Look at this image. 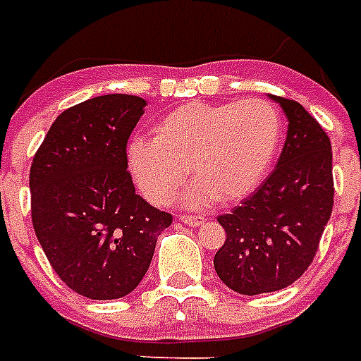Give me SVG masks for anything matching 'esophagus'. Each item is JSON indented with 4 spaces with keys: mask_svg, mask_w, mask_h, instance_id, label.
<instances>
[{
    "mask_svg": "<svg viewBox=\"0 0 361 361\" xmlns=\"http://www.w3.org/2000/svg\"><path fill=\"white\" fill-rule=\"evenodd\" d=\"M178 220L183 221V224H186V226L199 227L204 221V218L203 216H194V214H180L178 216Z\"/></svg>",
    "mask_w": 361,
    "mask_h": 361,
    "instance_id": "esophagus-1",
    "label": "esophagus"
}]
</instances>
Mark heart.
I'll return each mask as SVG.
<instances>
[{
	"mask_svg": "<svg viewBox=\"0 0 361 361\" xmlns=\"http://www.w3.org/2000/svg\"><path fill=\"white\" fill-rule=\"evenodd\" d=\"M283 125L278 109L261 99L244 102H190L167 114L152 140L128 147V166L149 201L169 203L190 175L184 194L192 207L214 199L247 197L267 177L278 154Z\"/></svg>",
	"mask_w": 361,
	"mask_h": 361,
	"instance_id": "1",
	"label": "heart"
}]
</instances>
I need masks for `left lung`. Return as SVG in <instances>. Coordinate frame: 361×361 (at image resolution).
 <instances>
[{
  "instance_id": "left-lung-1",
  "label": "left lung",
  "mask_w": 361,
  "mask_h": 361,
  "mask_svg": "<svg viewBox=\"0 0 361 361\" xmlns=\"http://www.w3.org/2000/svg\"><path fill=\"white\" fill-rule=\"evenodd\" d=\"M287 115L283 151L267 180L231 214L214 268L229 289L261 295L285 289L307 270L334 207L331 145L302 104L270 97Z\"/></svg>"
}]
</instances>
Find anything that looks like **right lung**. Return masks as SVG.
<instances>
[{
  "label": "right lung",
  "mask_w": 361,
  "mask_h": 361,
  "mask_svg": "<svg viewBox=\"0 0 361 361\" xmlns=\"http://www.w3.org/2000/svg\"><path fill=\"white\" fill-rule=\"evenodd\" d=\"M145 106L134 94H104L65 109L31 164L35 235L63 283L85 298L132 293L173 221L135 194L126 171Z\"/></svg>",
  "instance_id": "add662e5"
}]
</instances>
